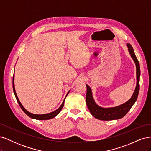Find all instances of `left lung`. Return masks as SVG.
<instances>
[{
  "label": "left lung",
  "instance_id": "1",
  "mask_svg": "<svg viewBox=\"0 0 151 151\" xmlns=\"http://www.w3.org/2000/svg\"><path fill=\"white\" fill-rule=\"evenodd\" d=\"M127 47L129 48V53L130 55L134 60L136 65V70H137V86L135 89L134 93L132 95V98L124 104H122L120 106L109 108H103L100 107L95 103L94 99L92 96V92L89 86L86 85L87 86V93H86V104L89 111L92 114V115L100 120H112L120 119L123 118L126 114L129 112V111L133 106L137 99L138 97V94L139 93V81H140V65L139 62L137 58L133 47L130 43H127Z\"/></svg>",
  "mask_w": 151,
  "mask_h": 151
}]
</instances>
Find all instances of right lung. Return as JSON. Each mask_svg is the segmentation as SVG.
<instances>
[{"label": "right lung", "instance_id": "add662e5", "mask_svg": "<svg viewBox=\"0 0 151 151\" xmlns=\"http://www.w3.org/2000/svg\"><path fill=\"white\" fill-rule=\"evenodd\" d=\"M12 86H13V91H14V93L15 94V96L16 98L17 99V101L19 103V106L21 107V108L22 109V111H23L28 116H29L31 118H33V119H36V120H49V119H51V118H54L55 116H57L58 114L60 113V111L62 110V109L63 106V105H64V101H65V99L63 100V101L62 104L61 106H60V108H58L57 110H55L52 113H47V114H44V115H35V114H33V113H31L29 112H28V111L26 110V109L22 106V105L21 104V103H20L19 99H18L17 96V94L16 93V91H15V88H14V77H13V81H12ZM67 93V94H68Z\"/></svg>", "mask_w": 151, "mask_h": 151}]
</instances>
